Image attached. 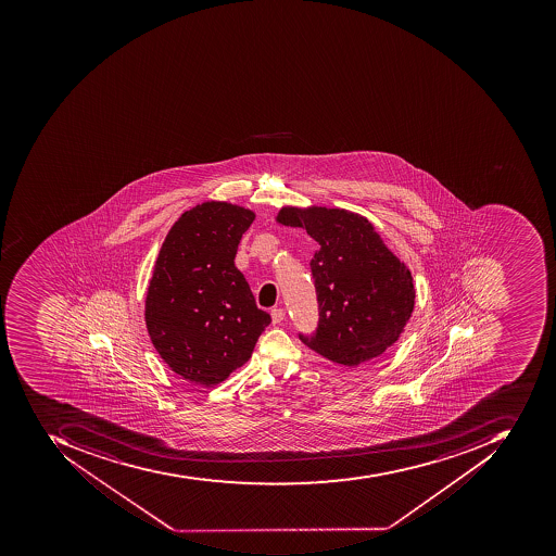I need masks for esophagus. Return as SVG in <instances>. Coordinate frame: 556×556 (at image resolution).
Returning a JSON list of instances; mask_svg holds the SVG:
<instances>
[{
  "instance_id": "obj_1",
  "label": "esophagus",
  "mask_w": 556,
  "mask_h": 556,
  "mask_svg": "<svg viewBox=\"0 0 556 556\" xmlns=\"http://www.w3.org/2000/svg\"><path fill=\"white\" fill-rule=\"evenodd\" d=\"M270 315H273L274 325H279L280 321H283V318H286V312H283V309H280V307H277V309H273V313H270Z\"/></svg>"
}]
</instances>
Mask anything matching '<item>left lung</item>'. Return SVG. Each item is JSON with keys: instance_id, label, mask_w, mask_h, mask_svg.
I'll return each mask as SVG.
<instances>
[{"instance_id": "obj_1", "label": "left lung", "mask_w": 556, "mask_h": 556, "mask_svg": "<svg viewBox=\"0 0 556 556\" xmlns=\"http://www.w3.org/2000/svg\"><path fill=\"white\" fill-rule=\"evenodd\" d=\"M277 223L318 241L312 273L318 298L316 354L354 367L379 357L402 337L415 307L414 277L375 225L361 214L324 205H283Z\"/></svg>"}]
</instances>
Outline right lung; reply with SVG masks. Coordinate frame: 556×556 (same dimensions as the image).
<instances>
[{
  "label": "right lung",
  "mask_w": 556,
  "mask_h": 556,
  "mask_svg": "<svg viewBox=\"0 0 556 556\" xmlns=\"http://www.w3.org/2000/svg\"><path fill=\"white\" fill-rule=\"evenodd\" d=\"M253 219L241 205L202 202L175 220L157 253L148 333L166 366L199 387H216L243 366L270 324L235 265Z\"/></svg>",
  "instance_id": "add662e5"
}]
</instances>
